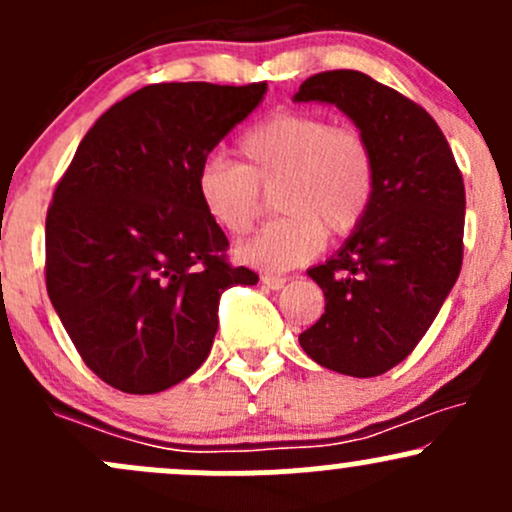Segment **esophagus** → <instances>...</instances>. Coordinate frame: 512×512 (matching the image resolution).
Listing matches in <instances>:
<instances>
[{"instance_id": "34e87169", "label": "esophagus", "mask_w": 512, "mask_h": 512, "mask_svg": "<svg viewBox=\"0 0 512 512\" xmlns=\"http://www.w3.org/2000/svg\"><path fill=\"white\" fill-rule=\"evenodd\" d=\"M260 279H262V284H265V287H270V289H282L284 282H287L282 274H262Z\"/></svg>"}]
</instances>
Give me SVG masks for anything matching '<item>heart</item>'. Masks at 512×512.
<instances>
[{
  "mask_svg": "<svg viewBox=\"0 0 512 512\" xmlns=\"http://www.w3.org/2000/svg\"><path fill=\"white\" fill-rule=\"evenodd\" d=\"M240 161L208 157L196 176L203 208L225 233L242 238L274 196L282 218L240 245L238 257L262 270L309 262L324 238H348L363 225L378 188L370 139L326 115L282 110L250 125L235 142Z\"/></svg>",
  "mask_w": 512,
  "mask_h": 512,
  "instance_id": "b5f03b06",
  "label": "heart"
}]
</instances>
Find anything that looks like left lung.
<instances>
[{"label":"left lung","mask_w":512,"mask_h":512,"mask_svg":"<svg viewBox=\"0 0 512 512\" xmlns=\"http://www.w3.org/2000/svg\"><path fill=\"white\" fill-rule=\"evenodd\" d=\"M294 100L333 102L373 144V206L346 245L309 270L326 306L299 343L328 370L375 378L414 351L459 277L464 179L434 117L370 75L316 73Z\"/></svg>","instance_id":"obj_1"}]
</instances>
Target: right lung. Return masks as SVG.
<instances>
[{"instance_id":"right-lung-1","label":"right lung","mask_w":512,"mask_h":512,"mask_svg":"<svg viewBox=\"0 0 512 512\" xmlns=\"http://www.w3.org/2000/svg\"><path fill=\"white\" fill-rule=\"evenodd\" d=\"M267 83H154L88 129L46 213V289L75 351L102 383L152 395L201 368L220 294L257 284L196 176Z\"/></svg>"}]
</instances>
